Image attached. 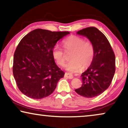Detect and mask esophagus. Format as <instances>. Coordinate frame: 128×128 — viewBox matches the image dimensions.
Listing matches in <instances>:
<instances>
[{
    "instance_id": "obj_1",
    "label": "esophagus",
    "mask_w": 128,
    "mask_h": 128,
    "mask_svg": "<svg viewBox=\"0 0 128 128\" xmlns=\"http://www.w3.org/2000/svg\"><path fill=\"white\" fill-rule=\"evenodd\" d=\"M64 76H65L66 78H69V79H72L73 78V76L72 75L70 74L69 73H65V74H64Z\"/></svg>"
}]
</instances>
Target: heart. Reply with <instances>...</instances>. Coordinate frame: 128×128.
<instances>
[{
	"label": "heart",
	"mask_w": 128,
	"mask_h": 128,
	"mask_svg": "<svg viewBox=\"0 0 128 128\" xmlns=\"http://www.w3.org/2000/svg\"><path fill=\"white\" fill-rule=\"evenodd\" d=\"M64 48L72 51L71 59L66 65V69L71 73L77 72L83 68H88L92 62L95 54L93 44L90 40L77 36H71L62 41ZM52 56L56 64L64 66L65 63V56L64 50L59 45H55L52 49Z\"/></svg>",
	"instance_id": "obj_1"
}]
</instances>
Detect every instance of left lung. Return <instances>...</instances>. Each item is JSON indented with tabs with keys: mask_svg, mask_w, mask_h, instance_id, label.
Wrapping results in <instances>:
<instances>
[{
	"mask_svg": "<svg viewBox=\"0 0 128 128\" xmlns=\"http://www.w3.org/2000/svg\"><path fill=\"white\" fill-rule=\"evenodd\" d=\"M77 34L92 42L95 54L92 64L82 73V87L75 92L83 97L92 98L102 94L111 84L115 72V54L107 38L97 28H85Z\"/></svg>",
	"mask_w": 128,
	"mask_h": 128,
	"instance_id": "left-lung-1",
	"label": "left lung"
}]
</instances>
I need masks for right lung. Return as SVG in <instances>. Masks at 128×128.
<instances>
[{
  "instance_id": "right-lung-1",
  "label": "right lung",
  "mask_w": 128,
  "mask_h": 128,
  "mask_svg": "<svg viewBox=\"0 0 128 128\" xmlns=\"http://www.w3.org/2000/svg\"><path fill=\"white\" fill-rule=\"evenodd\" d=\"M68 31L34 30L24 36L14 54L13 73L20 92L41 99L51 94L64 73L56 64L52 49Z\"/></svg>"
}]
</instances>
